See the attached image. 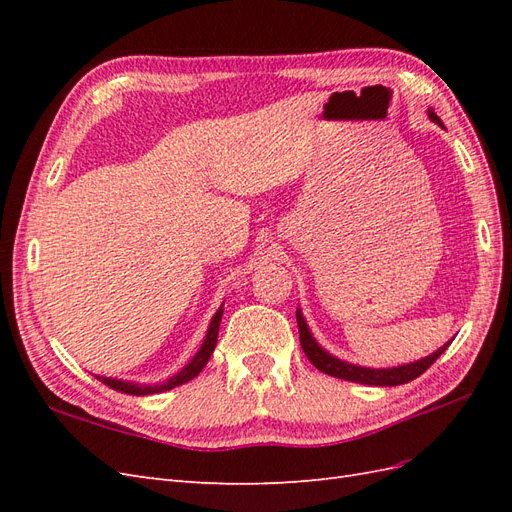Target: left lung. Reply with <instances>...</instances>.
<instances>
[{
  "instance_id": "1",
  "label": "left lung",
  "mask_w": 512,
  "mask_h": 512,
  "mask_svg": "<svg viewBox=\"0 0 512 512\" xmlns=\"http://www.w3.org/2000/svg\"><path fill=\"white\" fill-rule=\"evenodd\" d=\"M429 119L433 123H438L440 128H444L442 119L433 113V108H429ZM297 324H299V337H301V346L303 352L307 354V359L312 361V365L316 369H320L322 374H329L333 378H342V380H350V382H359V384H369V386H397V384H406L414 378H418L427 371L433 363H436L438 356L446 350V346H451V342L444 344L442 348H438L436 352H431L429 356L421 361H414V363H406V365H397V367H363V365H354L348 361L337 359L331 352L324 350L318 342L316 337L312 335L307 327V320L303 316L301 309L297 307Z\"/></svg>"
}]
</instances>
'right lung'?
Returning a JSON list of instances; mask_svg holds the SVG:
<instances>
[{"label":"right lung","instance_id":"obj_1","mask_svg":"<svg viewBox=\"0 0 512 512\" xmlns=\"http://www.w3.org/2000/svg\"><path fill=\"white\" fill-rule=\"evenodd\" d=\"M224 314V303L220 305L218 312L213 314L211 322H209V329L207 335L203 339V344H200L198 352L192 356V361L181 367V371H177L175 376L166 378L164 382H156V384H138V382H130V380H117V378H104V376H96L98 380H102L106 386H111L115 391L121 393H128V395H153V393H162V391H170L175 389V386L183 384V382H190L192 378H196L203 367L209 363L211 354L215 350V344H218V331H220V320Z\"/></svg>","mask_w":512,"mask_h":512}]
</instances>
